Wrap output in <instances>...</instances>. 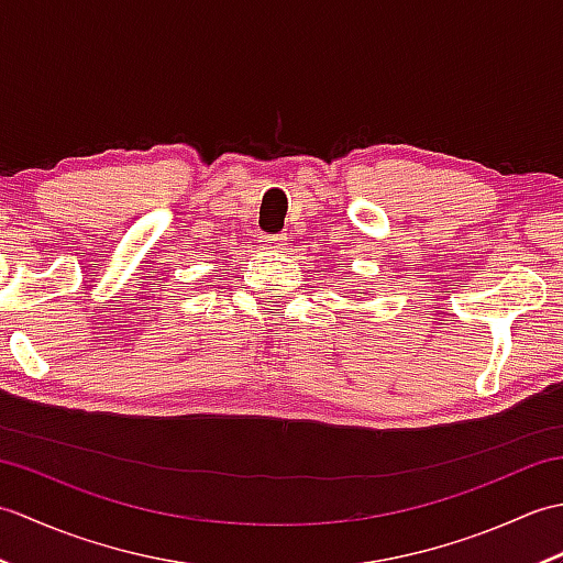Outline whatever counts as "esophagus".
<instances>
[{
    "label": "esophagus",
    "instance_id": "34e87169",
    "mask_svg": "<svg viewBox=\"0 0 563 563\" xmlns=\"http://www.w3.org/2000/svg\"><path fill=\"white\" fill-rule=\"evenodd\" d=\"M261 244L266 246V249L278 251V249H283V244H285V236H283V234H261Z\"/></svg>",
    "mask_w": 563,
    "mask_h": 563
}]
</instances>
